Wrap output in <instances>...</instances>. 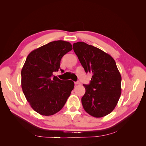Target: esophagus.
<instances>
[{"instance_id": "obj_1", "label": "esophagus", "mask_w": 146, "mask_h": 146, "mask_svg": "<svg viewBox=\"0 0 146 146\" xmlns=\"http://www.w3.org/2000/svg\"><path fill=\"white\" fill-rule=\"evenodd\" d=\"M75 84L76 85H80V82H75Z\"/></svg>"}]
</instances>
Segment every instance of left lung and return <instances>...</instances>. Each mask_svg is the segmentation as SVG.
<instances>
[{
    "instance_id": "8db88e82",
    "label": "left lung",
    "mask_w": 146,
    "mask_h": 146,
    "mask_svg": "<svg viewBox=\"0 0 146 146\" xmlns=\"http://www.w3.org/2000/svg\"><path fill=\"white\" fill-rule=\"evenodd\" d=\"M73 48L85 72L92 75L90 84H83V108L94 117L107 115L116 107L122 90V78L115 61L110 55L84 42L74 43Z\"/></svg>"
}]
</instances>
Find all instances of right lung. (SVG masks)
Instances as JSON below:
<instances>
[{
	"label": "right lung",
	"mask_w": 146,
	"mask_h": 146,
	"mask_svg": "<svg viewBox=\"0 0 146 146\" xmlns=\"http://www.w3.org/2000/svg\"><path fill=\"white\" fill-rule=\"evenodd\" d=\"M72 49L69 42H50L31 52L22 68L24 94L33 109L42 115L61 110L73 90L72 80H61L53 75L60 69L62 57Z\"/></svg>",
	"instance_id": "add662e5"
}]
</instances>
